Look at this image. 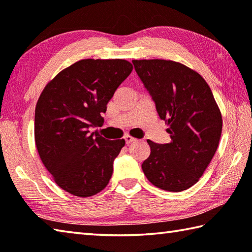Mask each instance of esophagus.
I'll return each instance as SVG.
<instances>
[{"label": "esophagus", "mask_w": 252, "mask_h": 252, "mask_svg": "<svg viewBox=\"0 0 252 252\" xmlns=\"http://www.w3.org/2000/svg\"><path fill=\"white\" fill-rule=\"evenodd\" d=\"M124 138H125V142H126L127 145H129L131 143L136 142V139L134 137H131V136H129V135H125V137H124Z\"/></svg>", "instance_id": "esophagus-1"}]
</instances>
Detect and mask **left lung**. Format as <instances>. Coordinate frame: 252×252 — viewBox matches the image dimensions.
Segmentation results:
<instances>
[{
  "label": "left lung",
  "mask_w": 252,
  "mask_h": 252,
  "mask_svg": "<svg viewBox=\"0 0 252 252\" xmlns=\"http://www.w3.org/2000/svg\"><path fill=\"white\" fill-rule=\"evenodd\" d=\"M133 64L171 138L168 144L147 140L151 155L142 165L144 174L164 190H186L204 174L221 136V113L213 92L199 74L177 62L134 60Z\"/></svg>",
  "instance_id": "1"
}]
</instances>
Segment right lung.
Returning a JSON list of instances; mask_svg holds the SVG:
<instances>
[{
  "label": "right lung",
  "mask_w": 252,
  "mask_h": 252,
  "mask_svg": "<svg viewBox=\"0 0 252 252\" xmlns=\"http://www.w3.org/2000/svg\"><path fill=\"white\" fill-rule=\"evenodd\" d=\"M133 65L125 60H82L59 73L44 88L35 108V144L55 183L77 197L107 186L124 139L108 140L91 127Z\"/></svg>",
  "instance_id": "1"
}]
</instances>
